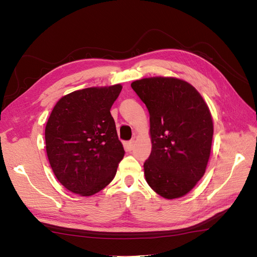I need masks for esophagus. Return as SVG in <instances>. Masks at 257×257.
Here are the masks:
<instances>
[{
	"label": "esophagus",
	"mask_w": 257,
	"mask_h": 257,
	"mask_svg": "<svg viewBox=\"0 0 257 257\" xmlns=\"http://www.w3.org/2000/svg\"><path fill=\"white\" fill-rule=\"evenodd\" d=\"M135 141H130L127 143V149L128 150H132L133 148H135Z\"/></svg>",
	"instance_id": "34e87169"
}]
</instances>
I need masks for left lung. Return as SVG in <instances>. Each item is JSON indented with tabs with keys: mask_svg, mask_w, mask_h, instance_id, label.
I'll return each instance as SVG.
<instances>
[{
	"mask_svg": "<svg viewBox=\"0 0 257 257\" xmlns=\"http://www.w3.org/2000/svg\"><path fill=\"white\" fill-rule=\"evenodd\" d=\"M131 87L150 115L146 181L167 199L182 197L206 171L213 138L210 110L192 85L175 77H148Z\"/></svg>",
	"mask_w": 257,
	"mask_h": 257,
	"instance_id": "left-lung-1",
	"label": "left lung"
}]
</instances>
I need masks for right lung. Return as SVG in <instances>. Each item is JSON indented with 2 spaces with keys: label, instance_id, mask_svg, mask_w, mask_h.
Segmentation results:
<instances>
[{
  "label": "right lung",
  "instance_id": "right-lung-1",
  "mask_svg": "<svg viewBox=\"0 0 257 257\" xmlns=\"http://www.w3.org/2000/svg\"><path fill=\"white\" fill-rule=\"evenodd\" d=\"M119 84L73 91L55 104L45 128L54 175L69 191L90 196L113 180L124 158L111 106Z\"/></svg>",
  "mask_w": 257,
  "mask_h": 257
}]
</instances>
